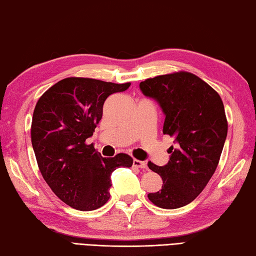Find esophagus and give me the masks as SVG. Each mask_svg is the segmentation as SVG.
<instances>
[{
  "instance_id": "34e87169",
  "label": "esophagus",
  "mask_w": 256,
  "mask_h": 256,
  "mask_svg": "<svg viewBox=\"0 0 256 256\" xmlns=\"http://www.w3.org/2000/svg\"><path fill=\"white\" fill-rule=\"evenodd\" d=\"M133 166L138 168H146V163L143 162V161H140V160L134 158L133 160Z\"/></svg>"
}]
</instances>
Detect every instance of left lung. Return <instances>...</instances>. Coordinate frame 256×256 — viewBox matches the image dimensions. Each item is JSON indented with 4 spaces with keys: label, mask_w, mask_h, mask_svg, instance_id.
Here are the masks:
<instances>
[{
    "label": "left lung",
    "mask_w": 256,
    "mask_h": 256,
    "mask_svg": "<svg viewBox=\"0 0 256 256\" xmlns=\"http://www.w3.org/2000/svg\"><path fill=\"white\" fill-rule=\"evenodd\" d=\"M140 88L156 100L165 115L163 134L175 138L166 165L148 164L163 180L162 188L148 198L158 208H182L203 191L218 168L228 135L222 98L206 82L185 71L148 78Z\"/></svg>",
    "instance_id": "1"
}]
</instances>
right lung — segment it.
Masks as SVG:
<instances>
[{
  "mask_svg": "<svg viewBox=\"0 0 256 256\" xmlns=\"http://www.w3.org/2000/svg\"><path fill=\"white\" fill-rule=\"evenodd\" d=\"M130 85L66 78L44 92L35 105L31 140L40 172L68 206L80 211L103 206L110 198L112 172L132 166L130 155L102 158L86 143L102 118L105 100Z\"/></svg>",
  "mask_w": 256,
  "mask_h": 256,
  "instance_id": "1",
  "label": "right lung"
}]
</instances>
